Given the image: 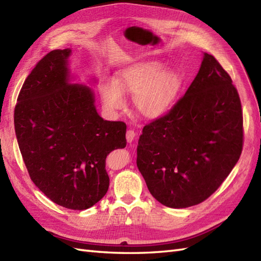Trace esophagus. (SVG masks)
I'll list each match as a JSON object with an SVG mask.
<instances>
[{
    "instance_id": "34e87169",
    "label": "esophagus",
    "mask_w": 261,
    "mask_h": 261,
    "mask_svg": "<svg viewBox=\"0 0 261 261\" xmlns=\"http://www.w3.org/2000/svg\"><path fill=\"white\" fill-rule=\"evenodd\" d=\"M125 138H126V141H128L129 143H131L133 140H135V138H136L135 130H128V131H126Z\"/></svg>"
}]
</instances>
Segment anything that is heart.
I'll return each instance as SVG.
<instances>
[{
  "label": "heart",
  "mask_w": 261,
  "mask_h": 261,
  "mask_svg": "<svg viewBox=\"0 0 261 261\" xmlns=\"http://www.w3.org/2000/svg\"><path fill=\"white\" fill-rule=\"evenodd\" d=\"M182 80L176 72L163 70L156 62L141 63L119 72L116 82L100 86L105 108L110 112L122 110L124 96H135V107L145 118H158L168 111L181 89Z\"/></svg>",
  "instance_id": "1"
}]
</instances>
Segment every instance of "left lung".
<instances>
[{
  "label": "left lung",
  "instance_id": "1",
  "mask_svg": "<svg viewBox=\"0 0 261 261\" xmlns=\"http://www.w3.org/2000/svg\"><path fill=\"white\" fill-rule=\"evenodd\" d=\"M243 110L236 87L205 53L195 79L166 115L145 124L137 165L156 200L172 208L204 202L242 154Z\"/></svg>",
  "mask_w": 261,
  "mask_h": 261
}]
</instances>
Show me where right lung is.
Masks as SVG:
<instances>
[{
  "label": "right lung",
  "mask_w": 261,
  "mask_h": 261,
  "mask_svg": "<svg viewBox=\"0 0 261 261\" xmlns=\"http://www.w3.org/2000/svg\"><path fill=\"white\" fill-rule=\"evenodd\" d=\"M70 49H55L33 68L18 93L14 126L30 177L50 200L75 211L109 188L106 158L124 148L126 124L107 121L90 88L69 83Z\"/></svg>",
  "instance_id": "obj_1"
}]
</instances>
